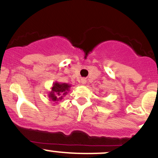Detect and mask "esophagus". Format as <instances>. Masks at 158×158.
<instances>
[{
    "mask_svg": "<svg viewBox=\"0 0 158 158\" xmlns=\"http://www.w3.org/2000/svg\"><path fill=\"white\" fill-rule=\"evenodd\" d=\"M86 79H85V78H82V79H81V83L82 84V85H85V83H86Z\"/></svg>",
    "mask_w": 158,
    "mask_h": 158,
    "instance_id": "34e87169",
    "label": "esophagus"
}]
</instances>
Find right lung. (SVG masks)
<instances>
[{
	"label": "right lung",
	"mask_w": 158,
	"mask_h": 158,
	"mask_svg": "<svg viewBox=\"0 0 158 158\" xmlns=\"http://www.w3.org/2000/svg\"><path fill=\"white\" fill-rule=\"evenodd\" d=\"M71 85L69 83H62L56 82L52 86V90L48 93V98L50 101L55 103H58L59 101L63 99L64 96H66L70 90Z\"/></svg>",
	"instance_id": "obj_1"
}]
</instances>
